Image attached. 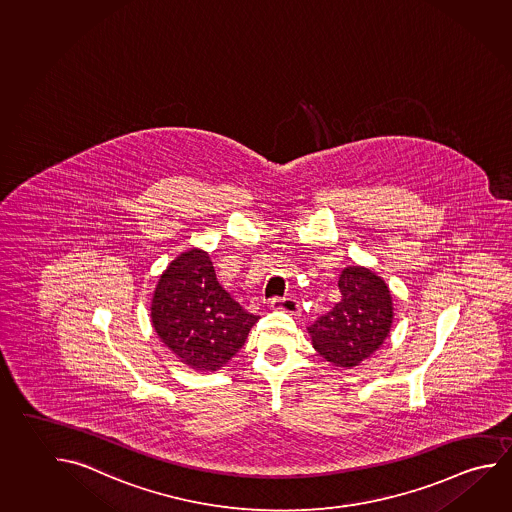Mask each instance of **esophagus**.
Here are the masks:
<instances>
[{
	"label": "esophagus",
	"instance_id": "34e87169",
	"mask_svg": "<svg viewBox=\"0 0 512 512\" xmlns=\"http://www.w3.org/2000/svg\"><path fill=\"white\" fill-rule=\"evenodd\" d=\"M270 306L274 310L290 313V315H297L299 313V303L295 301L294 297H272L270 299Z\"/></svg>",
	"mask_w": 512,
	"mask_h": 512
}]
</instances>
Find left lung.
I'll return each instance as SVG.
<instances>
[{"label":"left lung","instance_id":"1","mask_svg":"<svg viewBox=\"0 0 512 512\" xmlns=\"http://www.w3.org/2000/svg\"><path fill=\"white\" fill-rule=\"evenodd\" d=\"M338 288L342 299L308 326V333L322 358L351 369L389 337L394 319L392 295L380 276L358 265L342 270Z\"/></svg>","mask_w":512,"mask_h":512}]
</instances>
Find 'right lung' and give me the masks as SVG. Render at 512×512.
<instances>
[{"label": "right lung", "instance_id": "obj_1", "mask_svg": "<svg viewBox=\"0 0 512 512\" xmlns=\"http://www.w3.org/2000/svg\"><path fill=\"white\" fill-rule=\"evenodd\" d=\"M150 319L157 337L193 371H217L233 358L258 315L220 286L206 251L181 252L159 276Z\"/></svg>", "mask_w": 512, "mask_h": 512}]
</instances>
